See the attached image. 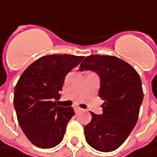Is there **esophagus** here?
Returning a JSON list of instances; mask_svg holds the SVG:
<instances>
[{
  "label": "esophagus",
  "mask_w": 157,
  "mask_h": 157,
  "mask_svg": "<svg viewBox=\"0 0 157 157\" xmlns=\"http://www.w3.org/2000/svg\"><path fill=\"white\" fill-rule=\"evenodd\" d=\"M82 110V109L80 107H75V112H79V111H81Z\"/></svg>",
  "instance_id": "1"
}]
</instances>
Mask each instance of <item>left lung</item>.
<instances>
[{"label": "left lung", "instance_id": "obj_1", "mask_svg": "<svg viewBox=\"0 0 157 157\" xmlns=\"http://www.w3.org/2000/svg\"><path fill=\"white\" fill-rule=\"evenodd\" d=\"M79 70L98 74L99 96L104 101L102 114L91 112L92 121L84 127L85 139L98 151L116 150L128 138L138 119L144 97L139 75L130 64L112 56H86Z\"/></svg>", "mask_w": 157, "mask_h": 157}]
</instances>
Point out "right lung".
Segmentation results:
<instances>
[{
  "label": "right lung",
  "instance_id": "1",
  "mask_svg": "<svg viewBox=\"0 0 157 157\" xmlns=\"http://www.w3.org/2000/svg\"><path fill=\"white\" fill-rule=\"evenodd\" d=\"M84 56L48 55L30 64L20 77L13 103L22 131L40 148L57 146L64 138L68 121L75 115L72 107L56 105L65 75Z\"/></svg>",
  "mask_w": 157,
  "mask_h": 157
}]
</instances>
